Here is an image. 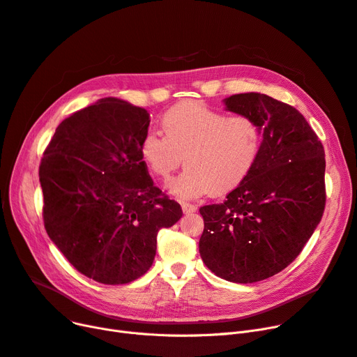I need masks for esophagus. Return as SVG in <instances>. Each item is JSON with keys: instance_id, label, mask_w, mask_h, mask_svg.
<instances>
[{"instance_id": "esophagus-1", "label": "esophagus", "mask_w": 357, "mask_h": 357, "mask_svg": "<svg viewBox=\"0 0 357 357\" xmlns=\"http://www.w3.org/2000/svg\"><path fill=\"white\" fill-rule=\"evenodd\" d=\"M181 209L184 213H193L197 211V206L192 205V203H181Z\"/></svg>"}]
</instances>
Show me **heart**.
I'll use <instances>...</instances> for the list:
<instances>
[{"instance_id": "b5f03b06", "label": "heart", "mask_w": 357, "mask_h": 357, "mask_svg": "<svg viewBox=\"0 0 357 357\" xmlns=\"http://www.w3.org/2000/svg\"><path fill=\"white\" fill-rule=\"evenodd\" d=\"M162 133L149 130L139 154L151 174L168 180L184 157V172L169 181L178 199L225 195L248 177L261 148V130L248 114H227L199 101H183L161 119Z\"/></svg>"}]
</instances>
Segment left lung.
Listing matches in <instances>:
<instances>
[{"label": "left lung", "mask_w": 357, "mask_h": 357, "mask_svg": "<svg viewBox=\"0 0 357 357\" xmlns=\"http://www.w3.org/2000/svg\"><path fill=\"white\" fill-rule=\"evenodd\" d=\"M225 109L248 114L263 139L256 165L224 203L200 208V257L219 278L254 283L289 266L326 208V157L317 133L292 106L260 93L234 94Z\"/></svg>", "instance_id": "obj_1"}]
</instances>
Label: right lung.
I'll use <instances>...</instances> for the list:
<instances>
[{
    "label": "right lung",
    "mask_w": 357,
    "mask_h": 357,
    "mask_svg": "<svg viewBox=\"0 0 357 357\" xmlns=\"http://www.w3.org/2000/svg\"><path fill=\"white\" fill-rule=\"evenodd\" d=\"M149 113L106 97L59 123L39 180L49 238L79 273L125 284L145 275L157 234L183 212L155 188L139 154Z\"/></svg>",
    "instance_id": "obj_1"
}]
</instances>
